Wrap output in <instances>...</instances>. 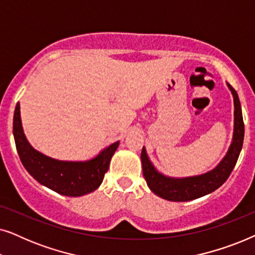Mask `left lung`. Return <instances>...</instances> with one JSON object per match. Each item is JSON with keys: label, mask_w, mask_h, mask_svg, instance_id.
<instances>
[{"label": "left lung", "mask_w": 255, "mask_h": 255, "mask_svg": "<svg viewBox=\"0 0 255 255\" xmlns=\"http://www.w3.org/2000/svg\"><path fill=\"white\" fill-rule=\"evenodd\" d=\"M229 88L232 92L233 100H235V133H233V141L230 146L228 154L215 169L202 175L184 177V179L163 176L162 174L156 172L148 160L145 148L142 147V175L149 189L155 195L168 201L187 202L212 193L228 180L239 158L244 142V133H245L238 94L232 86L229 85Z\"/></svg>", "instance_id": "8db88e82"}]
</instances>
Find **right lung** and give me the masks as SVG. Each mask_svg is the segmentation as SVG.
Segmentation results:
<instances>
[{
  "mask_svg": "<svg viewBox=\"0 0 255 255\" xmlns=\"http://www.w3.org/2000/svg\"><path fill=\"white\" fill-rule=\"evenodd\" d=\"M13 138L23 166L34 180L65 196L78 197L89 194L100 187L104 174L109 169L110 160L120 145L114 142L96 158L85 162L59 161L48 158L32 148L23 133L19 103L13 114Z\"/></svg>",
  "mask_w": 255,
  "mask_h": 255,
  "instance_id": "1",
  "label": "right lung"
}]
</instances>
